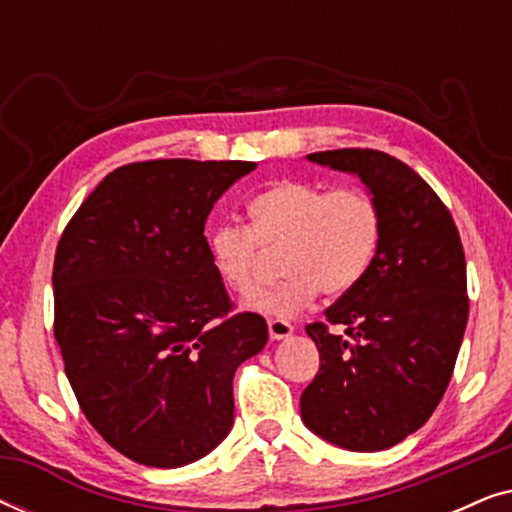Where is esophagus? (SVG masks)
<instances>
[{"label":"esophagus","instance_id":"1","mask_svg":"<svg viewBox=\"0 0 512 512\" xmlns=\"http://www.w3.org/2000/svg\"><path fill=\"white\" fill-rule=\"evenodd\" d=\"M268 333H270L272 340H284V338H289V335L293 333V326L289 324V321L272 319V321H268Z\"/></svg>","mask_w":512,"mask_h":512}]
</instances>
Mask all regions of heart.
<instances>
[{
    "label": "heart",
    "instance_id": "obj_1",
    "mask_svg": "<svg viewBox=\"0 0 512 512\" xmlns=\"http://www.w3.org/2000/svg\"><path fill=\"white\" fill-rule=\"evenodd\" d=\"M249 214L254 228L219 223L212 230L209 256L221 282L249 298L263 286L268 254L284 251V282L249 300L251 310L268 317H296L319 291H352L380 249V207L361 186L282 179L249 202Z\"/></svg>",
    "mask_w": 512,
    "mask_h": 512
}]
</instances>
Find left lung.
<instances>
[{"instance_id":"1","label":"left lung","mask_w":512,"mask_h":512,"mask_svg":"<svg viewBox=\"0 0 512 512\" xmlns=\"http://www.w3.org/2000/svg\"><path fill=\"white\" fill-rule=\"evenodd\" d=\"M310 163L363 181L382 214V240L366 277L305 331L319 373L300 417L319 438L380 452L415 433L450 384L468 321L466 258L443 200L419 174L373 149L319 151Z\"/></svg>"}]
</instances>
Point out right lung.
<instances>
[{
    "mask_svg": "<svg viewBox=\"0 0 512 512\" xmlns=\"http://www.w3.org/2000/svg\"><path fill=\"white\" fill-rule=\"evenodd\" d=\"M247 160H146L107 174L67 223L53 265L55 340L83 415L144 466L214 450L235 415L233 375L268 342L230 314L205 237Z\"/></svg>",
    "mask_w": 512,
    "mask_h": 512,
    "instance_id": "1",
    "label": "right lung"
}]
</instances>
